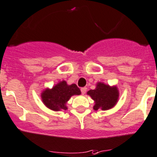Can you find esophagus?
Listing matches in <instances>:
<instances>
[{
	"mask_svg": "<svg viewBox=\"0 0 157 157\" xmlns=\"http://www.w3.org/2000/svg\"><path fill=\"white\" fill-rule=\"evenodd\" d=\"M80 90H81L82 94H85L86 92V87H82L81 89H80Z\"/></svg>",
	"mask_w": 157,
	"mask_h": 157,
	"instance_id": "obj_1",
	"label": "esophagus"
}]
</instances>
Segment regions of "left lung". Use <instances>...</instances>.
Segmentation results:
<instances>
[{
	"label": "left lung",
	"mask_w": 157,
	"mask_h": 157,
	"mask_svg": "<svg viewBox=\"0 0 157 157\" xmlns=\"http://www.w3.org/2000/svg\"><path fill=\"white\" fill-rule=\"evenodd\" d=\"M87 94L95 101L94 106L95 110L110 109L116 104L119 97V92L116 86L111 87L102 83H98L97 88L89 90Z\"/></svg>",
	"instance_id": "obj_1"
}]
</instances>
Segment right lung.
<instances>
[{"label":"right lung","mask_w":157,"mask_h":157,"mask_svg":"<svg viewBox=\"0 0 157 157\" xmlns=\"http://www.w3.org/2000/svg\"><path fill=\"white\" fill-rule=\"evenodd\" d=\"M80 90L76 84L67 85L66 81L57 83L51 90L46 89L41 94V98L47 107L54 111L66 110L67 102L73 95H80Z\"/></svg>","instance_id":"right-lung-1"}]
</instances>
